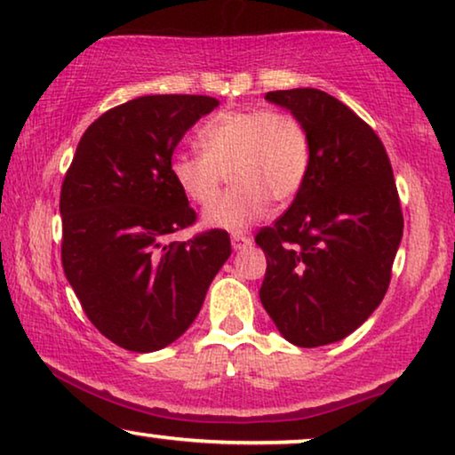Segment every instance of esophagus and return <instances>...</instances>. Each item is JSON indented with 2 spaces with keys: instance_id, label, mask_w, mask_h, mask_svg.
I'll use <instances>...</instances> for the list:
<instances>
[{
  "instance_id": "esophagus-1",
  "label": "esophagus",
  "mask_w": 455,
  "mask_h": 455,
  "mask_svg": "<svg viewBox=\"0 0 455 455\" xmlns=\"http://www.w3.org/2000/svg\"><path fill=\"white\" fill-rule=\"evenodd\" d=\"M251 244H252L251 235H242V234H234L232 235L234 251H242V248H246V246H251Z\"/></svg>"
}]
</instances>
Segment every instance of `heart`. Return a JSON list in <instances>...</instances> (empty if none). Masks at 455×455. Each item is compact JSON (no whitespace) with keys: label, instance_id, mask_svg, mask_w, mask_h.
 Returning a JSON list of instances; mask_svg holds the SVG:
<instances>
[{"label":"heart","instance_id":"heart-1","mask_svg":"<svg viewBox=\"0 0 455 455\" xmlns=\"http://www.w3.org/2000/svg\"><path fill=\"white\" fill-rule=\"evenodd\" d=\"M201 155H176L170 176L195 204H209L225 173L233 188L204 211V226L242 232L273 203L300 192L310 167V139L302 122L275 109H235L211 117L196 134Z\"/></svg>","mask_w":455,"mask_h":455}]
</instances>
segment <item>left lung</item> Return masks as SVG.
Instances as JSON below:
<instances>
[{
	"instance_id": "obj_1",
	"label": "left lung",
	"mask_w": 455,
	"mask_h": 455,
	"mask_svg": "<svg viewBox=\"0 0 455 455\" xmlns=\"http://www.w3.org/2000/svg\"><path fill=\"white\" fill-rule=\"evenodd\" d=\"M302 122L310 167L273 228L257 234L267 257L260 302L290 344L327 346L381 304L402 242L394 170L369 124L319 89L267 92Z\"/></svg>"
}]
</instances>
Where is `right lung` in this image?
Wrapping results in <instances>:
<instances>
[{"label":"right lung","instance_id":"1","mask_svg":"<svg viewBox=\"0 0 455 455\" xmlns=\"http://www.w3.org/2000/svg\"><path fill=\"white\" fill-rule=\"evenodd\" d=\"M217 105L204 95H147L105 111L61 184L64 273L92 325L124 350L176 341L232 254L223 229L165 242L196 220L170 176L173 148Z\"/></svg>","mask_w":455,"mask_h":455}]
</instances>
